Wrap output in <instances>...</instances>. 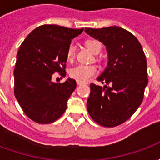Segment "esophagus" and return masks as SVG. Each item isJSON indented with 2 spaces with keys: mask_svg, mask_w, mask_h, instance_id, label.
Masks as SVG:
<instances>
[{
  "mask_svg": "<svg viewBox=\"0 0 160 160\" xmlns=\"http://www.w3.org/2000/svg\"><path fill=\"white\" fill-rule=\"evenodd\" d=\"M77 85H78V86H80V85H82V83H81V82H79V81H77Z\"/></svg>",
  "mask_w": 160,
  "mask_h": 160,
  "instance_id": "esophagus-1",
  "label": "esophagus"
}]
</instances>
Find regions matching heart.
<instances>
[{
    "label": "heart",
    "mask_w": 160,
    "mask_h": 160,
    "mask_svg": "<svg viewBox=\"0 0 160 160\" xmlns=\"http://www.w3.org/2000/svg\"><path fill=\"white\" fill-rule=\"evenodd\" d=\"M86 45L94 54H98L102 49L101 42L98 40H88L86 42ZM74 52H75V47L73 43H71L67 50V59L68 61L73 60L74 57ZM96 73H97L96 67L93 65H83V64L73 67L69 71L70 76L77 81L82 83L88 81Z\"/></svg>",
    "instance_id": "b5f03b06"
}]
</instances>
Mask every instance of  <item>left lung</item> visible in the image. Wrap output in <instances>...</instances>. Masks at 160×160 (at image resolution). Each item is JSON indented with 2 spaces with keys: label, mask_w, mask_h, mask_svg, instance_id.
Masks as SVG:
<instances>
[{
  "label": "left lung",
  "mask_w": 160,
  "mask_h": 160,
  "mask_svg": "<svg viewBox=\"0 0 160 160\" xmlns=\"http://www.w3.org/2000/svg\"><path fill=\"white\" fill-rule=\"evenodd\" d=\"M85 32L102 42L108 55L107 67L97 78L106 85L91 84L87 111L99 125L116 127L142 103L148 83L146 56L137 38L119 26L85 28Z\"/></svg>",
  "instance_id": "left-lung-1"
}]
</instances>
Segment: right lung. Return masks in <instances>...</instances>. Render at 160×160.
<instances>
[{
  "mask_svg": "<svg viewBox=\"0 0 160 160\" xmlns=\"http://www.w3.org/2000/svg\"><path fill=\"white\" fill-rule=\"evenodd\" d=\"M82 32L83 28L43 25L33 30L19 47L13 72L14 95L26 116L38 123L53 122L66 111L76 81L68 78L56 83L51 78L55 72L66 75L67 50Z\"/></svg>",
  "mask_w": 160,
  "mask_h": 160,
  "instance_id": "obj_1",
  "label": "right lung"
}]
</instances>
